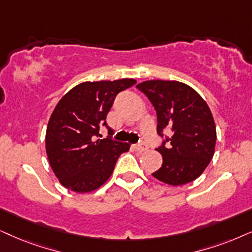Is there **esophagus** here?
Returning a JSON list of instances; mask_svg holds the SVG:
<instances>
[{
	"label": "esophagus",
	"instance_id": "1",
	"mask_svg": "<svg viewBox=\"0 0 252 252\" xmlns=\"http://www.w3.org/2000/svg\"><path fill=\"white\" fill-rule=\"evenodd\" d=\"M133 148H135L137 152H144L145 150L148 149V145H146L145 143H141V144H136Z\"/></svg>",
	"mask_w": 252,
	"mask_h": 252
}]
</instances>
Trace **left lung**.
I'll return each instance as SVG.
<instances>
[{
	"mask_svg": "<svg viewBox=\"0 0 252 252\" xmlns=\"http://www.w3.org/2000/svg\"><path fill=\"white\" fill-rule=\"evenodd\" d=\"M157 113V132L173 131L157 149L163 156L161 167L152 173L172 186L195 180L211 163L216 144V128L206 101L189 85L179 81L149 80L136 86Z\"/></svg>",
	"mask_w": 252,
	"mask_h": 252,
	"instance_id": "obj_1",
	"label": "left lung"
}]
</instances>
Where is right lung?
I'll return each mask as SVG.
<instances>
[{
    "label": "right lung",
    "instance_id": "obj_1",
    "mask_svg": "<svg viewBox=\"0 0 252 252\" xmlns=\"http://www.w3.org/2000/svg\"><path fill=\"white\" fill-rule=\"evenodd\" d=\"M136 84L133 79L82 82L57 104L46 129L45 146L52 171L60 184L76 193L102 186L113 173L117 159L130 144L100 139L107 114L116 95Z\"/></svg>",
    "mask_w": 252,
    "mask_h": 252
}]
</instances>
